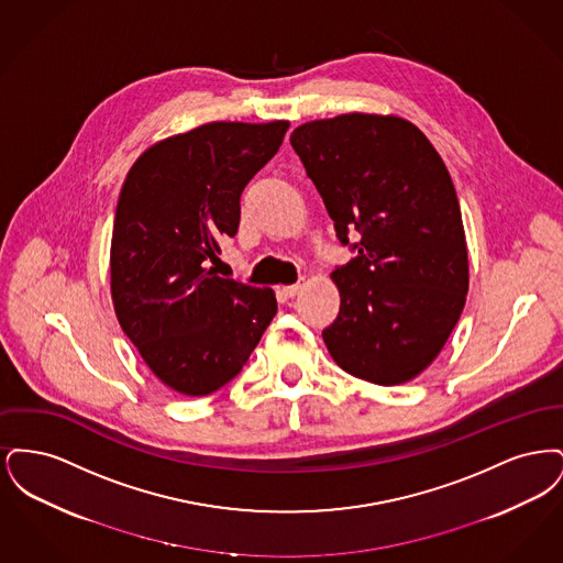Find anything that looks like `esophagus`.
I'll list each match as a JSON object with an SVG mask.
<instances>
[{"instance_id": "esophagus-1", "label": "esophagus", "mask_w": 563, "mask_h": 563, "mask_svg": "<svg viewBox=\"0 0 563 563\" xmlns=\"http://www.w3.org/2000/svg\"><path fill=\"white\" fill-rule=\"evenodd\" d=\"M299 289H301V283H295V285L283 287V294L287 295V297H295V295L299 294Z\"/></svg>"}]
</instances>
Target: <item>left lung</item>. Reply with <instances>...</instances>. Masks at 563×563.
Returning a JSON list of instances; mask_svg holds the SVG:
<instances>
[{"label": "left lung", "mask_w": 563, "mask_h": 563, "mask_svg": "<svg viewBox=\"0 0 563 563\" xmlns=\"http://www.w3.org/2000/svg\"><path fill=\"white\" fill-rule=\"evenodd\" d=\"M340 242V314L322 331L349 374L395 386L445 346L468 291V251L452 177L424 133L397 115L344 113L291 133Z\"/></svg>", "instance_id": "obj_1"}]
</instances>
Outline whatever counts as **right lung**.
Listing matches in <instances>:
<instances>
[{"label": "right lung", "mask_w": 563, "mask_h": 563, "mask_svg": "<svg viewBox=\"0 0 563 563\" xmlns=\"http://www.w3.org/2000/svg\"><path fill=\"white\" fill-rule=\"evenodd\" d=\"M289 122H211L139 156L111 236L120 327L168 388L205 397L241 374L278 306L272 289L217 276L241 223L242 189L278 152Z\"/></svg>", "instance_id": "right-lung-1"}]
</instances>
